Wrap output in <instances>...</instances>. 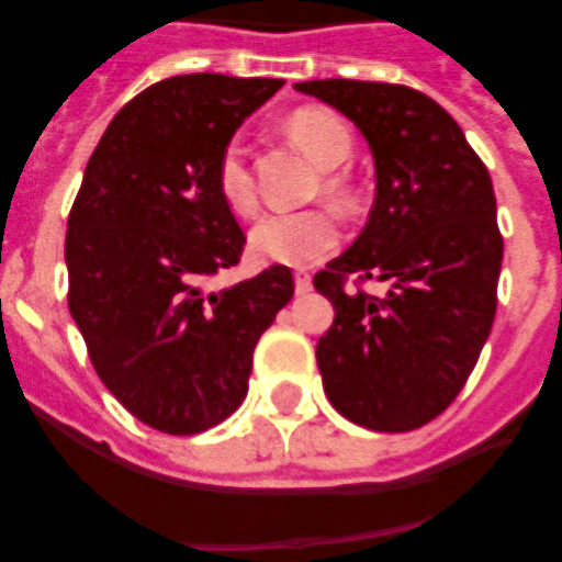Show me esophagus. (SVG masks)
I'll return each instance as SVG.
<instances>
[{"mask_svg":"<svg viewBox=\"0 0 562 562\" xmlns=\"http://www.w3.org/2000/svg\"><path fill=\"white\" fill-rule=\"evenodd\" d=\"M294 289H297V294H306V291H312V273L308 271H294Z\"/></svg>","mask_w":562,"mask_h":562,"instance_id":"esophagus-1","label":"esophagus"}]
</instances>
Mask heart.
I'll use <instances>...</instances> for the list:
<instances>
[{
  "mask_svg": "<svg viewBox=\"0 0 562 562\" xmlns=\"http://www.w3.org/2000/svg\"><path fill=\"white\" fill-rule=\"evenodd\" d=\"M291 139L321 166L338 169L352 157V134L341 119L321 108H303L289 116ZM218 192L238 215L254 212L256 187L247 169L245 148L229 143L218 160ZM324 192L335 203H350V187L338 175H326ZM338 241V224L326 210L265 212L250 229V250L277 265H308L329 254Z\"/></svg>",
  "mask_w": 562,
  "mask_h": 562,
  "instance_id": "obj_1",
  "label": "heart"
}]
</instances>
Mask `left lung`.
Listing matches in <instances>:
<instances>
[{
	"label": "left lung",
	"instance_id": "left-lung-1",
	"mask_svg": "<svg viewBox=\"0 0 562 562\" xmlns=\"http://www.w3.org/2000/svg\"><path fill=\"white\" fill-rule=\"evenodd\" d=\"M294 90L341 110L375 166L361 236L315 273L335 306L317 341L324 391L356 426H426L461 393L496 317L505 245L487 166L458 122L411 87L326 78ZM350 272L387 281L389 294L347 292Z\"/></svg>",
	"mask_w": 562,
	"mask_h": 562
}]
</instances>
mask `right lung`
I'll return each mask as SVG.
<instances>
[{
	"instance_id": "add662e5",
	"label": "right lung",
	"mask_w": 562,
	"mask_h": 562,
	"mask_svg": "<svg viewBox=\"0 0 562 562\" xmlns=\"http://www.w3.org/2000/svg\"><path fill=\"white\" fill-rule=\"evenodd\" d=\"M280 78L154 83L95 145L66 224L69 312L99 379L145 426L198 435L247 396L256 341L294 294L285 265L212 291L245 233L218 192L236 127Z\"/></svg>"
}]
</instances>
